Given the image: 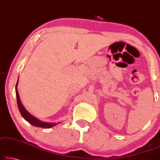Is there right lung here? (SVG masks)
I'll use <instances>...</instances> for the list:
<instances>
[{
    "label": "right lung",
    "mask_w": 160,
    "mask_h": 160,
    "mask_svg": "<svg viewBox=\"0 0 160 160\" xmlns=\"http://www.w3.org/2000/svg\"><path fill=\"white\" fill-rule=\"evenodd\" d=\"M17 84L18 82L17 83V85H16V95H17V105H18V110H19L21 114H22V117L24 118L27 120L29 123H31L32 125H33L34 126L37 127H41V128H52V127L55 126L56 123H50V122H45L42 121H40L38 119H37L36 118H34V116H32V115H30L29 113L27 112V111L25 110V108H24V106L22 105L20 101V98H19V95H18V93L17 92Z\"/></svg>",
    "instance_id": "right-lung-1"
}]
</instances>
